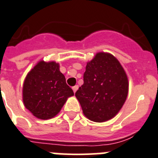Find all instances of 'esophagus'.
<instances>
[{"label":"esophagus","mask_w":158,"mask_h":158,"mask_svg":"<svg viewBox=\"0 0 158 158\" xmlns=\"http://www.w3.org/2000/svg\"><path fill=\"white\" fill-rule=\"evenodd\" d=\"M78 88H79V86L78 85H76V86H74L73 87H72V89H73V92L76 93V90L78 89Z\"/></svg>","instance_id":"esophagus-1"}]
</instances>
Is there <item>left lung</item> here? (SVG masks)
Here are the masks:
<instances>
[{"label":"left lung","instance_id":"8db88e82","mask_svg":"<svg viewBox=\"0 0 158 158\" xmlns=\"http://www.w3.org/2000/svg\"><path fill=\"white\" fill-rule=\"evenodd\" d=\"M83 82L76 97L84 115L96 122L114 118L129 90L127 76L116 57L108 53H97L86 64Z\"/></svg>","mask_w":158,"mask_h":158}]
</instances>
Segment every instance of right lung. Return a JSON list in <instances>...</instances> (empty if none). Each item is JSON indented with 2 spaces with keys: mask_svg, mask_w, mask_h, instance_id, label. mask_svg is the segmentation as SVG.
<instances>
[{
  "mask_svg": "<svg viewBox=\"0 0 158 158\" xmlns=\"http://www.w3.org/2000/svg\"><path fill=\"white\" fill-rule=\"evenodd\" d=\"M74 95L54 61L37 63L23 84V103L35 117L50 119L58 114L67 98Z\"/></svg>",
  "mask_w": 158,
  "mask_h": 158,
  "instance_id": "add662e5",
  "label": "right lung"
}]
</instances>
